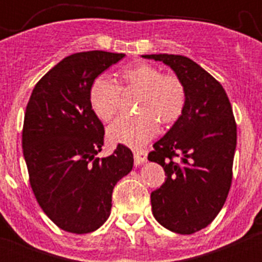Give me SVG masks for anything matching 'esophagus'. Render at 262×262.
I'll list each match as a JSON object with an SVG mask.
<instances>
[{
    "instance_id": "esophagus-1",
    "label": "esophagus",
    "mask_w": 262,
    "mask_h": 262,
    "mask_svg": "<svg viewBox=\"0 0 262 262\" xmlns=\"http://www.w3.org/2000/svg\"><path fill=\"white\" fill-rule=\"evenodd\" d=\"M134 165L139 166L147 161V150L134 149Z\"/></svg>"
}]
</instances>
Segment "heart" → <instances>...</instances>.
<instances>
[{
    "instance_id": "obj_1",
    "label": "heart",
    "mask_w": 262,
    "mask_h": 262,
    "mask_svg": "<svg viewBox=\"0 0 262 262\" xmlns=\"http://www.w3.org/2000/svg\"><path fill=\"white\" fill-rule=\"evenodd\" d=\"M125 89L141 91L138 115L119 116L107 128L114 143L142 147L157 136L160 120L172 124L180 118L186 102L185 86L175 75H162L160 68L139 62L120 72ZM121 89L113 78L99 76L90 89V104L101 120L109 121L120 106Z\"/></svg>"
}]
</instances>
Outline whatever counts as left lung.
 <instances>
[{
  "mask_svg": "<svg viewBox=\"0 0 262 262\" xmlns=\"http://www.w3.org/2000/svg\"><path fill=\"white\" fill-rule=\"evenodd\" d=\"M163 62L185 86L180 118L148 155L167 178L150 194L152 213L165 228L191 234L218 215L228 196L237 125L226 91L212 75L184 55L146 54ZM178 157L176 160L173 158Z\"/></svg>",
  "mask_w": 262,
  "mask_h": 262,
  "instance_id": "obj_1",
  "label": "left lung"
}]
</instances>
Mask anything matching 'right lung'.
<instances>
[{
	"instance_id": "right-lung-1",
	"label": "right lung",
	"mask_w": 262,
	"mask_h": 262,
	"mask_svg": "<svg viewBox=\"0 0 262 262\" xmlns=\"http://www.w3.org/2000/svg\"><path fill=\"white\" fill-rule=\"evenodd\" d=\"M123 53H75L35 84L24 119L23 150L43 212L63 231L90 233L109 218L116 182L133 168V153L118 144L97 158L104 125L90 104L92 82Z\"/></svg>"
}]
</instances>
